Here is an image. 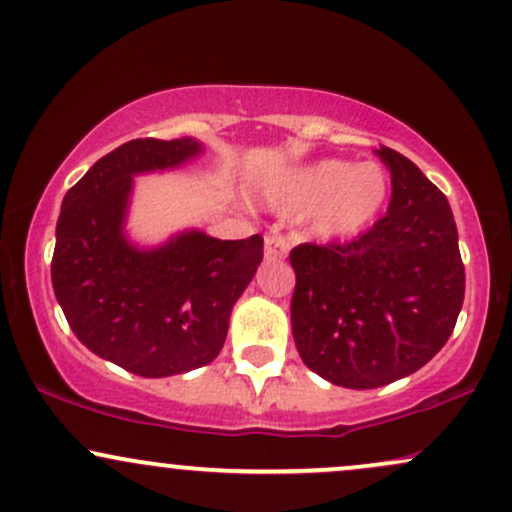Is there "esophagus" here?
I'll return each instance as SVG.
<instances>
[{"label": "esophagus", "mask_w": 512, "mask_h": 512, "mask_svg": "<svg viewBox=\"0 0 512 512\" xmlns=\"http://www.w3.org/2000/svg\"><path fill=\"white\" fill-rule=\"evenodd\" d=\"M289 252V243L281 236H267L264 238V257L267 260H281Z\"/></svg>", "instance_id": "34e87169"}]
</instances>
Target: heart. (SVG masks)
Returning a JSON list of instances; mask_svg holds the SVG:
<instances>
[{
  "label": "heart",
  "instance_id": "b5f03b06",
  "mask_svg": "<svg viewBox=\"0 0 512 512\" xmlns=\"http://www.w3.org/2000/svg\"><path fill=\"white\" fill-rule=\"evenodd\" d=\"M387 192L390 180L378 163L320 158L276 178L264 197L284 214L310 211V231L317 238L339 240L366 231L383 209Z\"/></svg>",
  "mask_w": 512,
  "mask_h": 512
}]
</instances>
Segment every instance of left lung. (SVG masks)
<instances>
[{
  "label": "left lung",
  "instance_id": "left-lung-1",
  "mask_svg": "<svg viewBox=\"0 0 512 512\" xmlns=\"http://www.w3.org/2000/svg\"><path fill=\"white\" fill-rule=\"evenodd\" d=\"M387 214L349 245L291 250L298 354L327 383L373 390L416 373L443 349L464 301V267L448 199L395 149Z\"/></svg>",
  "mask_w": 512,
  "mask_h": 512
}]
</instances>
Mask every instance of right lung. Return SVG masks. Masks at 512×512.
Segmentation results:
<instances>
[{
  "instance_id": "1",
  "label": "right lung",
  "mask_w": 512,
  "mask_h": 512,
  "mask_svg": "<svg viewBox=\"0 0 512 512\" xmlns=\"http://www.w3.org/2000/svg\"><path fill=\"white\" fill-rule=\"evenodd\" d=\"M199 156L195 137L132 139L88 168L57 219L52 289L69 327L88 351L142 378L214 361L262 262V236L219 240L185 228L156 245L129 236L134 178Z\"/></svg>"
}]
</instances>
